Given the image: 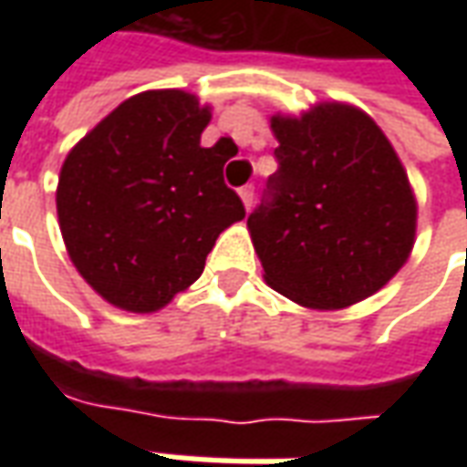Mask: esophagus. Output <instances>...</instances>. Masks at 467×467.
<instances>
[{
    "label": "esophagus",
    "mask_w": 467,
    "mask_h": 467,
    "mask_svg": "<svg viewBox=\"0 0 467 467\" xmlns=\"http://www.w3.org/2000/svg\"><path fill=\"white\" fill-rule=\"evenodd\" d=\"M240 200H243L244 210H250V207H253V200H254L253 184H247V187H243V190H240Z\"/></svg>",
    "instance_id": "1"
}]
</instances>
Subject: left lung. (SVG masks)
Returning a JSON list of instances; mask_svg holds the SVG:
<instances>
[{
    "instance_id": "1",
    "label": "left lung",
    "mask_w": 467,
    "mask_h": 467,
    "mask_svg": "<svg viewBox=\"0 0 467 467\" xmlns=\"http://www.w3.org/2000/svg\"><path fill=\"white\" fill-rule=\"evenodd\" d=\"M270 202L247 217L265 283L310 310H345L408 263L418 200L390 140L368 112L317 102L273 115Z\"/></svg>"
}]
</instances>
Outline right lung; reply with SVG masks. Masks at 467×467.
<instances>
[{
    "label": "right lung",
    "instance_id": "1",
    "mask_svg": "<svg viewBox=\"0 0 467 467\" xmlns=\"http://www.w3.org/2000/svg\"><path fill=\"white\" fill-rule=\"evenodd\" d=\"M213 107L184 89L124 99L69 150L57 182L67 254L127 313H157L202 275L214 240L244 207L220 147H202Z\"/></svg>",
    "mask_w": 467,
    "mask_h": 467
}]
</instances>
